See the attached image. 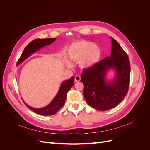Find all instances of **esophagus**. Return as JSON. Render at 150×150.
I'll list each match as a JSON object with an SVG mask.
<instances>
[{
  "mask_svg": "<svg viewBox=\"0 0 150 150\" xmlns=\"http://www.w3.org/2000/svg\"><path fill=\"white\" fill-rule=\"evenodd\" d=\"M74 79L76 82H79V81L81 80V77L79 75H77L75 76Z\"/></svg>",
  "mask_w": 150,
  "mask_h": 150,
  "instance_id": "esophagus-1",
  "label": "esophagus"
}]
</instances>
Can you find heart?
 Masks as SVG:
<instances>
[{"label": "heart", "mask_w": 150, "mask_h": 150, "mask_svg": "<svg viewBox=\"0 0 150 150\" xmlns=\"http://www.w3.org/2000/svg\"><path fill=\"white\" fill-rule=\"evenodd\" d=\"M102 55L101 48L92 42L81 40L72 44L67 50V56L72 61L78 62L81 69H89L96 65ZM65 64L71 67L72 63L64 59Z\"/></svg>", "instance_id": "1"}]
</instances>
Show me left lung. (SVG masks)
<instances>
[{"instance_id": "1", "label": "left lung", "mask_w": 150, "mask_h": 150, "mask_svg": "<svg viewBox=\"0 0 150 150\" xmlns=\"http://www.w3.org/2000/svg\"><path fill=\"white\" fill-rule=\"evenodd\" d=\"M110 56L93 67L83 70L81 80L84 84V96L89 105L100 111L116 106L128 93L130 81V62L128 55L115 39L111 38ZM110 69L115 71V79L105 77Z\"/></svg>"}]
</instances>
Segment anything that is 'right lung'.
Instances as JSON below:
<instances>
[{"mask_svg":"<svg viewBox=\"0 0 150 150\" xmlns=\"http://www.w3.org/2000/svg\"><path fill=\"white\" fill-rule=\"evenodd\" d=\"M56 38H47V39H36L31 41L27 46L24 51L22 52L19 61H17V65H19L22 62L27 59L30 56L36 51H38L40 49L50 45L55 41ZM74 82V77H72L69 79L63 81L61 83L60 88L59 89L57 94L52 101L47 106L41 108H35L28 105L24 101L25 105L34 112L39 115L44 116H51L55 115L56 113L64 106L66 101V95L67 92L73 86Z\"/></svg>","mask_w":150,"mask_h":150,"instance_id":"add662e5","label":"right lung"}]
</instances>
